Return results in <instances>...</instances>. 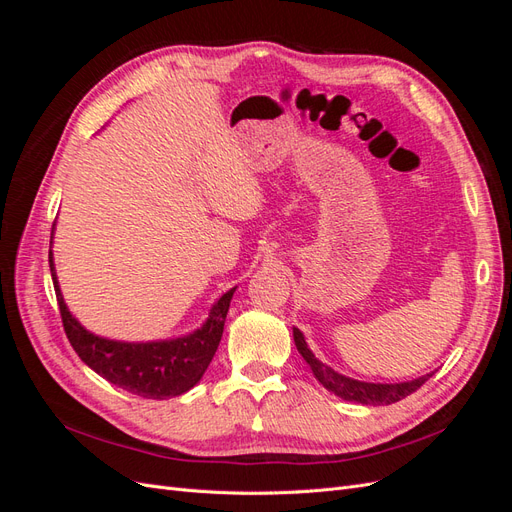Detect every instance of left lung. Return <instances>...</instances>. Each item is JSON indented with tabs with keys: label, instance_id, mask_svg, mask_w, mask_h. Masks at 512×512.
I'll return each instance as SVG.
<instances>
[{
	"label": "left lung",
	"instance_id": "left-lung-1",
	"mask_svg": "<svg viewBox=\"0 0 512 512\" xmlns=\"http://www.w3.org/2000/svg\"><path fill=\"white\" fill-rule=\"evenodd\" d=\"M292 335H294V344H297V350L309 363V367H312L314 376L318 378V382L324 386V389L335 393L337 397H342L346 401H356V404H363V406L395 404V401L412 395L416 389H421V386L427 382V378L431 376L429 374V376L416 378L412 382H401V384H371V382L352 380V378L337 374V371H333L324 363H320L314 356V352L307 348L305 337L299 329H292Z\"/></svg>",
	"mask_w": 512,
	"mask_h": 512
}]
</instances>
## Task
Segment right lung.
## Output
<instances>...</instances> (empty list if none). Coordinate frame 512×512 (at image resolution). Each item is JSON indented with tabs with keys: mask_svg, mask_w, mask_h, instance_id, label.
<instances>
[{
	"mask_svg": "<svg viewBox=\"0 0 512 512\" xmlns=\"http://www.w3.org/2000/svg\"><path fill=\"white\" fill-rule=\"evenodd\" d=\"M49 265L61 322H64V331L70 339V344L74 352L81 356V361L87 363L104 380L138 397L166 399L190 391L192 386L203 378L215 350L220 346L226 314L235 288L228 290L224 297L213 305L209 320L203 324V329H198L196 333L173 339V342L123 344L85 331L81 324L72 318L57 286L51 252Z\"/></svg>",
	"mask_w": 512,
	"mask_h": 512,
	"instance_id": "obj_1",
	"label": "right lung"
}]
</instances>
